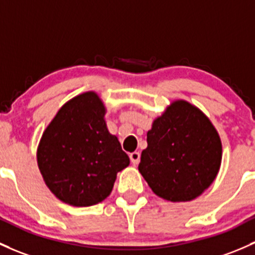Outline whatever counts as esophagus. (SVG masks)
Here are the masks:
<instances>
[{"instance_id":"34e87169","label":"esophagus","mask_w":255,"mask_h":255,"mask_svg":"<svg viewBox=\"0 0 255 255\" xmlns=\"http://www.w3.org/2000/svg\"><path fill=\"white\" fill-rule=\"evenodd\" d=\"M130 161H132L133 165H138L139 160H140V152L139 151H133L129 154Z\"/></svg>"}]
</instances>
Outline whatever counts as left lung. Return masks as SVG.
I'll return each mask as SVG.
<instances>
[{
    "mask_svg": "<svg viewBox=\"0 0 255 255\" xmlns=\"http://www.w3.org/2000/svg\"><path fill=\"white\" fill-rule=\"evenodd\" d=\"M138 170L151 191L168 202H191L215 181L222 160L220 135L204 112L172 101L152 121Z\"/></svg>",
    "mask_w": 255,
    "mask_h": 255,
    "instance_id": "obj_1",
    "label": "left lung"
}]
</instances>
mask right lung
<instances>
[{
  "label": "right lung",
  "instance_id": "1",
  "mask_svg": "<svg viewBox=\"0 0 255 255\" xmlns=\"http://www.w3.org/2000/svg\"><path fill=\"white\" fill-rule=\"evenodd\" d=\"M106 106L98 93L67 101L42 133L36 150L47 188L72 206H92L111 194L117 173L129 165L116 135L107 129Z\"/></svg>",
  "mask_w": 255,
  "mask_h": 255
}]
</instances>
